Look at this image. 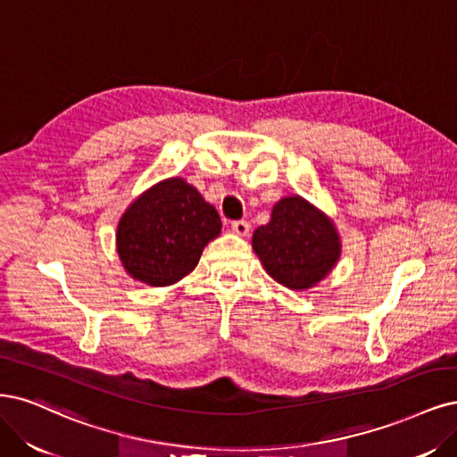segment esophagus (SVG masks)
I'll return each mask as SVG.
<instances>
[{"mask_svg":"<svg viewBox=\"0 0 457 457\" xmlns=\"http://www.w3.org/2000/svg\"><path fill=\"white\" fill-rule=\"evenodd\" d=\"M232 230H234L236 234L245 236V234L249 232V223L244 221V219H240V221H232Z\"/></svg>","mask_w":457,"mask_h":457,"instance_id":"esophagus-1","label":"esophagus"}]
</instances>
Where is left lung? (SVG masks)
Here are the masks:
<instances>
[{
    "instance_id": "left-lung-1",
    "label": "left lung",
    "mask_w": 457,
    "mask_h": 457,
    "mask_svg": "<svg viewBox=\"0 0 457 457\" xmlns=\"http://www.w3.org/2000/svg\"><path fill=\"white\" fill-rule=\"evenodd\" d=\"M253 249L264 270L281 286L308 289L338 261L340 240L321 212L301 196H289L279 200L270 221L253 232Z\"/></svg>"
}]
</instances>
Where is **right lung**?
<instances>
[{
  "mask_svg": "<svg viewBox=\"0 0 457 457\" xmlns=\"http://www.w3.org/2000/svg\"><path fill=\"white\" fill-rule=\"evenodd\" d=\"M219 230L217 210L193 185L171 178L149 188L122 215L119 257L132 278L154 287L170 286L195 269Z\"/></svg>",
  "mask_w": 457,
  "mask_h": 457,
  "instance_id": "right-lung-1",
  "label": "right lung"
}]
</instances>
